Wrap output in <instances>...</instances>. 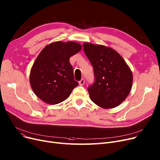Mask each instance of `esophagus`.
Masks as SVG:
<instances>
[{"mask_svg": "<svg viewBox=\"0 0 160 160\" xmlns=\"http://www.w3.org/2000/svg\"><path fill=\"white\" fill-rule=\"evenodd\" d=\"M84 83H85V80L83 78H82L80 81H79V84L80 86H83V84H84Z\"/></svg>", "mask_w": 160, "mask_h": 160, "instance_id": "1", "label": "esophagus"}]
</instances>
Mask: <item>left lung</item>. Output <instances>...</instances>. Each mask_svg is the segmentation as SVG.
Here are the masks:
<instances>
[{
    "instance_id": "obj_1",
    "label": "left lung",
    "mask_w": 160,
    "mask_h": 160,
    "mask_svg": "<svg viewBox=\"0 0 160 160\" xmlns=\"http://www.w3.org/2000/svg\"><path fill=\"white\" fill-rule=\"evenodd\" d=\"M83 48L94 71L95 82L88 89L91 100L106 109L119 106L132 89L133 75L130 67L110 47L84 43Z\"/></svg>"
}]
</instances>
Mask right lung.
<instances>
[{
    "label": "right lung",
    "instance_id": "add662e5",
    "mask_svg": "<svg viewBox=\"0 0 160 160\" xmlns=\"http://www.w3.org/2000/svg\"><path fill=\"white\" fill-rule=\"evenodd\" d=\"M81 49L77 42L56 41L41 50L30 74L31 88L38 98L47 104H56L69 97L78 85L74 80L69 58Z\"/></svg>",
    "mask_w": 160,
    "mask_h": 160
}]
</instances>
